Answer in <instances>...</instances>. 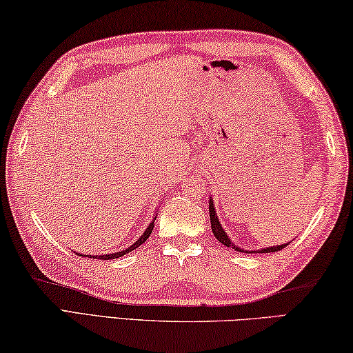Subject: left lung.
Instances as JSON below:
<instances>
[{
  "label": "left lung",
  "mask_w": 353,
  "mask_h": 353,
  "mask_svg": "<svg viewBox=\"0 0 353 353\" xmlns=\"http://www.w3.org/2000/svg\"><path fill=\"white\" fill-rule=\"evenodd\" d=\"M208 211H210V222H211V230H213V234L214 238L219 241L221 243H223L225 247H232L234 250H238V252L242 253H273V252H279V250L285 248L288 243L290 242H285V243H281V245H273V247H265V248H261V250H243L241 247L236 245V243L230 239V236L227 234L225 230L222 228L221 222H219V217H217L216 213V207H214V202H213V197H210V202H208Z\"/></svg>",
  "instance_id": "1"
}]
</instances>
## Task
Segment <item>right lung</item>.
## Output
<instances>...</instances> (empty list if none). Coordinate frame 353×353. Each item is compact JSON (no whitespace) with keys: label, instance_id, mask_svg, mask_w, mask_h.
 <instances>
[{"label":"right lung","instance_id":"right-lung-1","mask_svg":"<svg viewBox=\"0 0 353 353\" xmlns=\"http://www.w3.org/2000/svg\"><path fill=\"white\" fill-rule=\"evenodd\" d=\"M156 217H157V213L154 214V217H152V221L150 222V225L146 227V230L143 232V234L142 236H139V239L132 243V245H130L128 248H125V250H120V252H115V253H108V254H86V258L89 256V258H94V259H103V261H108V259H115V258H120V256H125L126 253H130V252H132L134 248H137V247H140L142 245V243L150 238V234L152 233V228H154V221H156ZM79 256H83L81 253H77Z\"/></svg>","mask_w":353,"mask_h":353}]
</instances>
